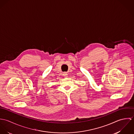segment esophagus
<instances>
[{"instance_id":"esophagus-1","label":"esophagus","mask_w":134,"mask_h":134,"mask_svg":"<svg viewBox=\"0 0 134 134\" xmlns=\"http://www.w3.org/2000/svg\"><path fill=\"white\" fill-rule=\"evenodd\" d=\"M63 76L64 77H67L68 76V74H67V73H66V72H64V73H63Z\"/></svg>"}]
</instances>
